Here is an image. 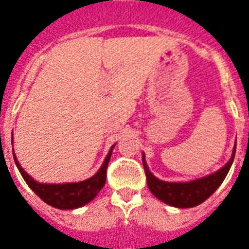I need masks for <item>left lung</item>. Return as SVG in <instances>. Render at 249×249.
Here are the masks:
<instances>
[{
  "label": "left lung",
  "mask_w": 249,
  "mask_h": 249,
  "mask_svg": "<svg viewBox=\"0 0 249 249\" xmlns=\"http://www.w3.org/2000/svg\"><path fill=\"white\" fill-rule=\"evenodd\" d=\"M235 147H237V142L234 143L231 159L223 168L209 176L198 178V179L188 180V182H165L157 178L150 172L146 160H145V154L142 153V164L145 168V173H146L147 187L150 192L166 205L178 207V209H188V207L200 205L203 201H206L225 179L235 157Z\"/></svg>",
  "instance_id": "1"
}]
</instances>
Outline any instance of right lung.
I'll list each match as a JSON object with an SVG mask.
<instances>
[{"instance_id":"add662e5","label":"right lung","mask_w":249,"mask_h":249,"mask_svg":"<svg viewBox=\"0 0 249 249\" xmlns=\"http://www.w3.org/2000/svg\"><path fill=\"white\" fill-rule=\"evenodd\" d=\"M114 146H116V143L110 147L109 153L103 161L100 169L94 176L85 180H81V182H75V183L72 182V183L51 184L36 182L26 173L25 170L22 169L18 159H16V155L14 153L12 154H14V159H15V164L18 166V172L22 176L26 184L34 191V194L38 195L44 202L55 207V209L72 210V209L84 206V205L94 200L96 195L99 194V191L103 188V186L106 184L107 166L109 163Z\"/></svg>"}]
</instances>
